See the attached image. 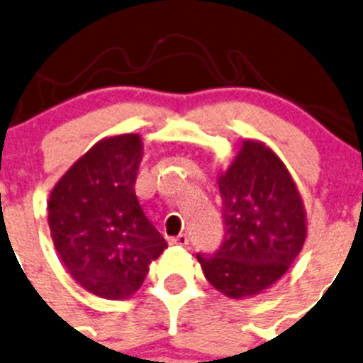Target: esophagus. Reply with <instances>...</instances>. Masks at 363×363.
I'll use <instances>...</instances> for the list:
<instances>
[{"instance_id": "esophagus-1", "label": "esophagus", "mask_w": 363, "mask_h": 363, "mask_svg": "<svg viewBox=\"0 0 363 363\" xmlns=\"http://www.w3.org/2000/svg\"><path fill=\"white\" fill-rule=\"evenodd\" d=\"M170 243H172V245H182V247H184V245H188V243H189V236L184 235V233H181V235L170 238Z\"/></svg>"}]
</instances>
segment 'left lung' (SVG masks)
<instances>
[{"mask_svg":"<svg viewBox=\"0 0 363 363\" xmlns=\"http://www.w3.org/2000/svg\"><path fill=\"white\" fill-rule=\"evenodd\" d=\"M224 236L212 254H196L219 292L242 299L284 277L306 240V213L291 174L264 144L243 140L219 177Z\"/></svg>","mask_w":363,"mask_h":363,"instance_id":"8db88e82","label":"left lung"}]
</instances>
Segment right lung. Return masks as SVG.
I'll list each match as a JSON object with an SVG mask.
<instances>
[{
	"mask_svg": "<svg viewBox=\"0 0 363 363\" xmlns=\"http://www.w3.org/2000/svg\"><path fill=\"white\" fill-rule=\"evenodd\" d=\"M143 158L137 133L95 144L57 182L48 200L53 245L71 277L104 299H125L143 285L167 242L135 196Z\"/></svg>",
	"mask_w": 363,
	"mask_h": 363,
	"instance_id": "right-lung-1",
	"label": "right lung"
}]
</instances>
